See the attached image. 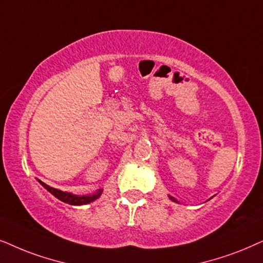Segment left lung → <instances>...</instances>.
I'll list each match as a JSON object with an SVG mask.
<instances>
[{"instance_id":"obj_1","label":"left lung","mask_w":263,"mask_h":263,"mask_svg":"<svg viewBox=\"0 0 263 263\" xmlns=\"http://www.w3.org/2000/svg\"><path fill=\"white\" fill-rule=\"evenodd\" d=\"M168 197H170L171 199H172V201H173V202H177V203H179V202H178V201H177V199H176V198H174V197H172V196H168Z\"/></svg>"}]
</instances>
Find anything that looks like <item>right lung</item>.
I'll return each mask as SVG.
<instances>
[{"label":"right lung","mask_w":263,"mask_h":263,"mask_svg":"<svg viewBox=\"0 0 263 263\" xmlns=\"http://www.w3.org/2000/svg\"><path fill=\"white\" fill-rule=\"evenodd\" d=\"M40 183L42 184V186L47 189V190L50 192L51 195H54L56 198H59L60 201L68 203L71 205H83V204H87V203L93 202L95 199H97L102 195V189H99L96 192H93L92 195H86V196H78V195H73L71 192H66V191H61L58 190V189L50 187L49 185H47L45 183H42L40 180Z\"/></svg>","instance_id":"obj_1"}]
</instances>
